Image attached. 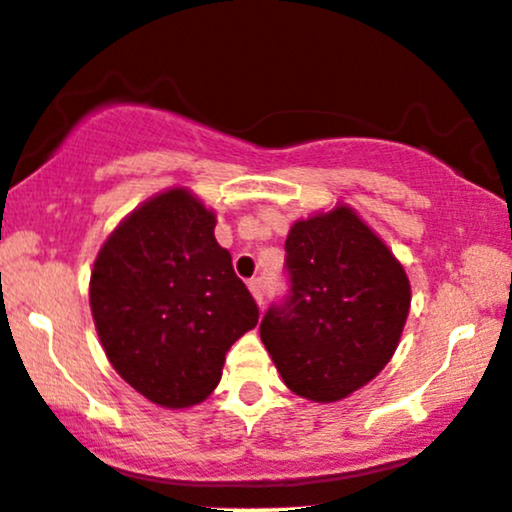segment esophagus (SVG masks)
<instances>
[{
	"instance_id": "1",
	"label": "esophagus",
	"mask_w": 512,
	"mask_h": 512,
	"mask_svg": "<svg viewBox=\"0 0 512 512\" xmlns=\"http://www.w3.org/2000/svg\"><path fill=\"white\" fill-rule=\"evenodd\" d=\"M248 288H250L252 297H255V302L262 307V304H264V286H262L260 278H252V281L248 283Z\"/></svg>"
}]
</instances>
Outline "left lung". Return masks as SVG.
<instances>
[{
  "label": "left lung",
  "instance_id": "8db88e82",
  "mask_svg": "<svg viewBox=\"0 0 512 512\" xmlns=\"http://www.w3.org/2000/svg\"><path fill=\"white\" fill-rule=\"evenodd\" d=\"M286 252L290 297L269 309L260 338L290 390L333 404L371 383L397 352L409 276L347 203L297 219Z\"/></svg>",
  "mask_w": 512,
  "mask_h": 512
}]
</instances>
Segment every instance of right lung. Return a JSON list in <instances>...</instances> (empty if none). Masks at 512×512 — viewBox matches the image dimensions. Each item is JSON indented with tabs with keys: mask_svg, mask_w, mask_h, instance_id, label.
<instances>
[{
	"mask_svg": "<svg viewBox=\"0 0 512 512\" xmlns=\"http://www.w3.org/2000/svg\"><path fill=\"white\" fill-rule=\"evenodd\" d=\"M215 224L196 193L172 186L129 212L94 260L89 307L103 352L163 409L208 399L229 347L260 316Z\"/></svg>",
	"mask_w": 512,
	"mask_h": 512,
	"instance_id": "right-lung-1",
	"label": "right lung"
}]
</instances>
